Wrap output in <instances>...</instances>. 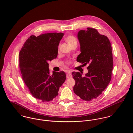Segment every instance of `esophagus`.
<instances>
[{
	"mask_svg": "<svg viewBox=\"0 0 133 133\" xmlns=\"http://www.w3.org/2000/svg\"><path fill=\"white\" fill-rule=\"evenodd\" d=\"M72 74H71V72H69L68 73V74H67V75H66V77H67V78H71V77H72Z\"/></svg>",
	"mask_w": 133,
	"mask_h": 133,
	"instance_id": "1",
	"label": "esophagus"
}]
</instances>
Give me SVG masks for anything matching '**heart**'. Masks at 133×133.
<instances>
[{
  "label": "heart",
  "mask_w": 133,
  "mask_h": 133,
  "mask_svg": "<svg viewBox=\"0 0 133 133\" xmlns=\"http://www.w3.org/2000/svg\"><path fill=\"white\" fill-rule=\"evenodd\" d=\"M65 40L69 46H70L71 45L73 44V43H74L75 42H77L76 39L75 38V37H73V36H71V35L68 36L66 38H65Z\"/></svg>",
  "instance_id": "1"
}]
</instances>
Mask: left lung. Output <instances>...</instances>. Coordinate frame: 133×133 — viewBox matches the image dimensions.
Returning a JSON list of instances; mask_svg holds the SVG:
<instances>
[{
	"mask_svg": "<svg viewBox=\"0 0 133 133\" xmlns=\"http://www.w3.org/2000/svg\"><path fill=\"white\" fill-rule=\"evenodd\" d=\"M81 53L77 61L89 64L88 72L82 77L79 72L72 74L75 80L73 90L76 95L90 101L102 94L109 85L113 68L112 48L108 38L95 29L88 28L77 34Z\"/></svg>",
	"mask_w": 133,
	"mask_h": 133,
	"instance_id": "8db88e82",
	"label": "left lung"
}]
</instances>
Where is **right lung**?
Segmentation results:
<instances>
[{
  "label": "right lung",
  "instance_id": "right-lung-1",
  "mask_svg": "<svg viewBox=\"0 0 133 133\" xmlns=\"http://www.w3.org/2000/svg\"><path fill=\"white\" fill-rule=\"evenodd\" d=\"M63 33H50L26 40L19 53V67L22 79L31 95L43 102L52 100L66 79L63 71L50 74L49 61L58 55Z\"/></svg>",
  "mask_w": 133,
  "mask_h": 133
}]
</instances>
